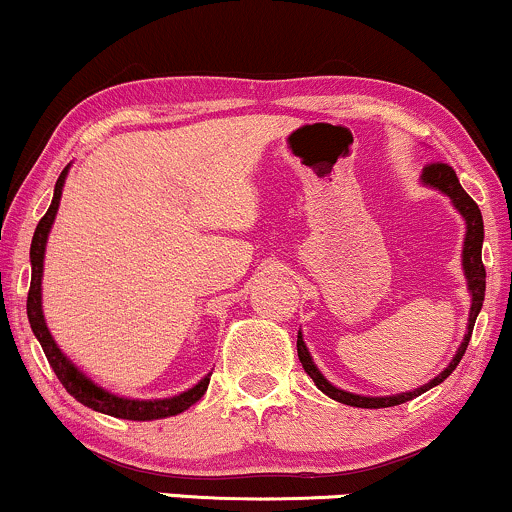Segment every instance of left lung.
<instances>
[{"label": "left lung", "mask_w": 512, "mask_h": 512, "mask_svg": "<svg viewBox=\"0 0 512 512\" xmlns=\"http://www.w3.org/2000/svg\"><path fill=\"white\" fill-rule=\"evenodd\" d=\"M421 180H424L426 185H431V187H436V190L445 192V195L452 199V204H455V209L464 216V221H467V236H464V250H462L464 274H467L469 291H472V308H469L467 334H464V342L460 344V349H457V354L450 361V366L445 368L443 373L438 375V378H433L431 383L424 385V387H419V390L402 392V395H395V397H361V395H354V392H344V390H339V387H334L332 383H327L325 375H322L320 370L315 368L313 358H310L308 349H305L303 337H301V334H298V358H301L305 373H308L310 378H313V383L320 387V390L325 392V395H330L332 399H337V402H342V404H349V407H361V409L397 407V404L409 402V399L419 397L421 392L431 390V387H436L438 383H443V380L448 378L452 370L457 368V363L462 361L464 351H467L469 339H472V330H474V322H477L481 303H484L486 269H484V262H481V243H484V221H481V211L477 207V202H474V199L462 190V185H460V180H457L455 170H452L448 163H440V161L438 163H428V166L424 168V175H421Z\"/></svg>", "instance_id": "8db88e82"}]
</instances>
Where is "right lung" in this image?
<instances>
[{"label":"right lung","mask_w":512,"mask_h":512,"mask_svg":"<svg viewBox=\"0 0 512 512\" xmlns=\"http://www.w3.org/2000/svg\"><path fill=\"white\" fill-rule=\"evenodd\" d=\"M64 178H67V168L62 170L60 178H57L55 185V197H52V204L48 209V214L38 221V228L33 233V243H31V289H28V301H26V310H28V322H31V330L35 337H38L40 346H43L45 356H48V363L55 370V375L60 378V383L64 385V390L69 392L74 399H79L81 404L93 411H101V414H110L117 416V419H129V421H151V419H166V416H175L180 411H185L187 407L199 402L204 392L209 387V375L204 380L192 387V390L182 392L178 397L170 399H154V402H139V399H125V397H115L110 392L101 390L98 385H93L86 375H81L79 370L72 366L67 356L57 349L55 339L50 337L48 325H45L43 317V305H40V279H43V257H45V243H48V233L52 228V221H55L57 207H60V197H62V185Z\"/></svg>","instance_id":"1"}]
</instances>
